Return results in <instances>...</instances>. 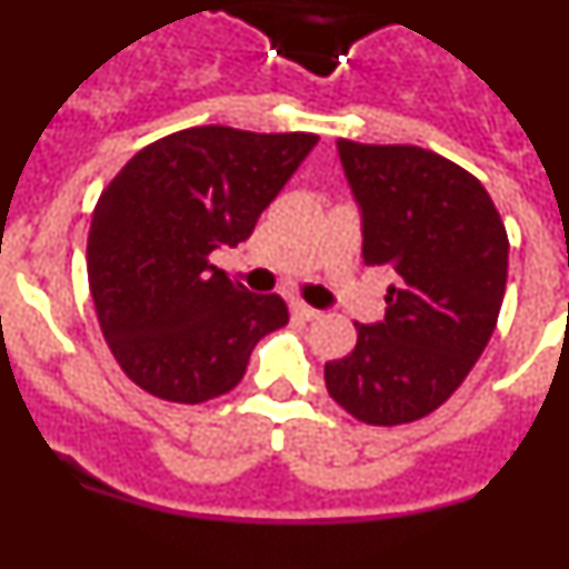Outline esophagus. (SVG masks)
<instances>
[{"instance_id":"34e87169","label":"esophagus","mask_w":569,"mask_h":569,"mask_svg":"<svg viewBox=\"0 0 569 569\" xmlns=\"http://www.w3.org/2000/svg\"><path fill=\"white\" fill-rule=\"evenodd\" d=\"M290 310H293L296 319H305V321H313L321 316V310L310 308V305H305V301H293V305H290Z\"/></svg>"}]
</instances>
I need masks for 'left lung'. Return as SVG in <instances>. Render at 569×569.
Wrapping results in <instances>:
<instances>
[{
  "label": "left lung",
  "mask_w": 569,
  "mask_h": 569,
  "mask_svg": "<svg viewBox=\"0 0 569 569\" xmlns=\"http://www.w3.org/2000/svg\"><path fill=\"white\" fill-rule=\"evenodd\" d=\"M361 210V256L393 270L385 319L356 325L353 353L325 365L330 399L365 425L425 419L485 353L507 284L499 210L476 176L416 144L339 139Z\"/></svg>",
  "instance_id": "left-lung-1"
}]
</instances>
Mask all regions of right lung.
I'll list each match as a JSON object with an SVG mask.
<instances>
[{
	"mask_svg": "<svg viewBox=\"0 0 569 569\" xmlns=\"http://www.w3.org/2000/svg\"><path fill=\"white\" fill-rule=\"evenodd\" d=\"M316 142L313 133L188 128L139 150L102 190L88 233L90 296L133 385L202 405L233 390L259 339L288 325L279 296H253L210 253L253 233Z\"/></svg>",
	"mask_w": 569,
	"mask_h": 569,
	"instance_id": "obj_1",
	"label": "right lung"
}]
</instances>
